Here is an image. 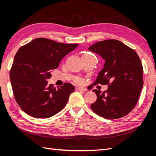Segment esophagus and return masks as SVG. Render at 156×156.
I'll return each mask as SVG.
<instances>
[{"mask_svg":"<svg viewBox=\"0 0 156 156\" xmlns=\"http://www.w3.org/2000/svg\"><path fill=\"white\" fill-rule=\"evenodd\" d=\"M75 90H77V91H85L86 89L83 88V87H77L76 88H75Z\"/></svg>","mask_w":156,"mask_h":156,"instance_id":"esophagus-1","label":"esophagus"}]
</instances>
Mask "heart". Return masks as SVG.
<instances>
[{"label": "heart", "instance_id": "b5f03b06", "mask_svg": "<svg viewBox=\"0 0 156 156\" xmlns=\"http://www.w3.org/2000/svg\"><path fill=\"white\" fill-rule=\"evenodd\" d=\"M90 56V55H88V54H86V55H84L83 56ZM77 82L80 83V82H81V80H77Z\"/></svg>", "mask_w": 156, "mask_h": 156}]
</instances>
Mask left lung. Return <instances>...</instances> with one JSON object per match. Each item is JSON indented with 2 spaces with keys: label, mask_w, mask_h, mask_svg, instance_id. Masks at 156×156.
Here are the masks:
<instances>
[{
  "label": "left lung",
  "mask_w": 156,
  "mask_h": 156,
  "mask_svg": "<svg viewBox=\"0 0 156 156\" xmlns=\"http://www.w3.org/2000/svg\"><path fill=\"white\" fill-rule=\"evenodd\" d=\"M88 49L105 60L94 84H108L107 90H94L96 101L90 107L98 115L117 119L133 109L143 87V68L137 53L117 40L98 41Z\"/></svg>",
  "instance_id": "left-lung-1"
}]
</instances>
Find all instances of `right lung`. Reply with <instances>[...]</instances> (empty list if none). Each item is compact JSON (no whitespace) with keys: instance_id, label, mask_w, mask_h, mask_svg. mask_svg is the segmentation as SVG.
<instances>
[{"instance_id":"add662e5","label":"right lung","mask_w":156,"mask_h":156,"mask_svg":"<svg viewBox=\"0 0 156 156\" xmlns=\"http://www.w3.org/2000/svg\"><path fill=\"white\" fill-rule=\"evenodd\" d=\"M78 46L58 43L45 37L34 39L19 49L10 78L14 98L21 109L32 117L47 119L66 106L75 90L72 84L54 87L47 80L63 57Z\"/></svg>"}]
</instances>
